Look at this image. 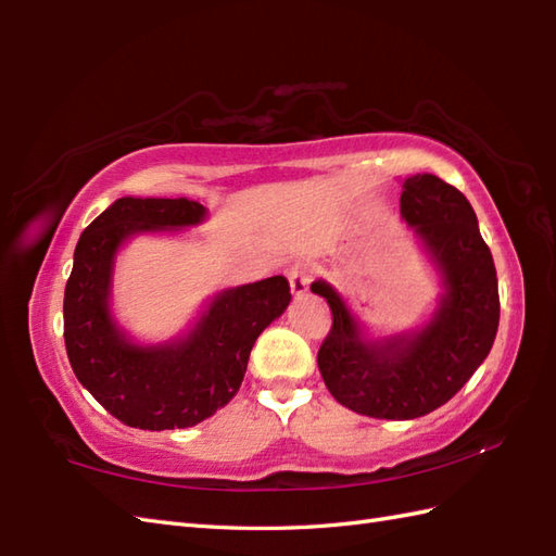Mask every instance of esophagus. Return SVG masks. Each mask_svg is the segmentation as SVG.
<instances>
[{
  "label": "esophagus",
  "mask_w": 556,
  "mask_h": 556,
  "mask_svg": "<svg viewBox=\"0 0 556 556\" xmlns=\"http://www.w3.org/2000/svg\"><path fill=\"white\" fill-rule=\"evenodd\" d=\"M287 277H289V285H291V291L293 293H303L305 289H308L311 279H313V267L305 263V260H299V263H293L289 269H287Z\"/></svg>",
  "instance_id": "obj_1"
}]
</instances>
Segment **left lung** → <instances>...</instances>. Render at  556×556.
<instances>
[{
  "label": "left lung",
  "mask_w": 556,
  "mask_h": 556,
  "mask_svg": "<svg viewBox=\"0 0 556 556\" xmlns=\"http://www.w3.org/2000/svg\"><path fill=\"white\" fill-rule=\"evenodd\" d=\"M401 215L442 269L446 293L430 325L368 344L339 293L315 281L332 327L317 351L323 380L341 406L377 420H410L446 404L488 358L500 325L497 269L466 195L432 174L404 181Z\"/></svg>",
  "instance_id": "8db88e82"
}]
</instances>
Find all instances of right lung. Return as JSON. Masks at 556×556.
Returning <instances> with one entry per match:
<instances>
[{
    "mask_svg": "<svg viewBox=\"0 0 556 556\" xmlns=\"http://www.w3.org/2000/svg\"><path fill=\"white\" fill-rule=\"evenodd\" d=\"M205 207L188 198H119L80 233L64 289V341L78 382L138 430L191 428L239 392L260 332L287 311L285 277L219 293L193 332L143 349L116 329L108 296L116 248L136 231L191 227Z\"/></svg>",
    "mask_w": 556,
    "mask_h": 556,
    "instance_id": "1",
    "label": "right lung"
}]
</instances>
